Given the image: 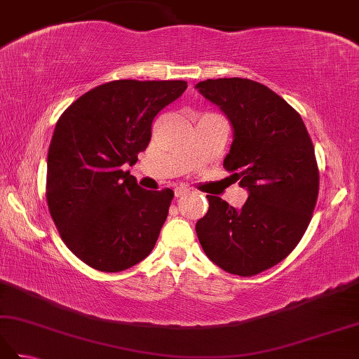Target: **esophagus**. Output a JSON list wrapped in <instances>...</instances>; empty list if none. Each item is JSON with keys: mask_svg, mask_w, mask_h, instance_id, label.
<instances>
[{"mask_svg": "<svg viewBox=\"0 0 359 359\" xmlns=\"http://www.w3.org/2000/svg\"><path fill=\"white\" fill-rule=\"evenodd\" d=\"M188 193H189V189H188V188H185V187H177V188L174 189V196L177 197V199H179V197H182V196L188 194Z\"/></svg>", "mask_w": 359, "mask_h": 359, "instance_id": "34e87169", "label": "esophagus"}]
</instances>
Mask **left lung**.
<instances>
[{
	"instance_id": "8db88e82",
	"label": "left lung",
	"mask_w": 359,
	"mask_h": 359,
	"mask_svg": "<svg viewBox=\"0 0 359 359\" xmlns=\"http://www.w3.org/2000/svg\"><path fill=\"white\" fill-rule=\"evenodd\" d=\"M196 89L230 120L233 143L224 166L248 191L239 210L207 196L197 238L220 269L253 276L287 257L307 230L319 189L313 143L299 114L261 83L217 79Z\"/></svg>"
}]
</instances>
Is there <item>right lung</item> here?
Segmentation results:
<instances>
[{
    "label": "right lung",
    "mask_w": 359,
    "mask_h": 359,
    "mask_svg": "<svg viewBox=\"0 0 359 359\" xmlns=\"http://www.w3.org/2000/svg\"><path fill=\"white\" fill-rule=\"evenodd\" d=\"M187 89L184 80H116L88 90L58 118L48 152L46 199L63 242L95 270L123 271L154 248L174 197L123 171L151 125Z\"/></svg>",
    "instance_id": "obj_1"
}]
</instances>
